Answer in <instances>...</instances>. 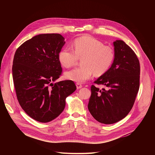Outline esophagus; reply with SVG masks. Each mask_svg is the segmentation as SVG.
<instances>
[{"instance_id": "esophagus-1", "label": "esophagus", "mask_w": 155, "mask_h": 155, "mask_svg": "<svg viewBox=\"0 0 155 155\" xmlns=\"http://www.w3.org/2000/svg\"><path fill=\"white\" fill-rule=\"evenodd\" d=\"M76 86H77V89L81 88H82V87H83V85H82V84H79V83H77V84H76Z\"/></svg>"}]
</instances>
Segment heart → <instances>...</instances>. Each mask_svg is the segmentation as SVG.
Here are the masks:
<instances>
[{"instance_id": "heart-1", "label": "heart", "mask_w": 155, "mask_h": 155, "mask_svg": "<svg viewBox=\"0 0 155 155\" xmlns=\"http://www.w3.org/2000/svg\"><path fill=\"white\" fill-rule=\"evenodd\" d=\"M75 52L65 48L58 53V60L63 67L70 68L82 58L83 66L75 68L64 73L67 79L75 82L83 83L90 79L94 73L102 75L110 68L115 58L114 49L95 38L83 36L73 43Z\"/></svg>"}]
</instances>
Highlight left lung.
<instances>
[{"instance_id": "8db88e82", "label": "left lung", "mask_w": 155, "mask_h": 155, "mask_svg": "<svg viewBox=\"0 0 155 155\" xmlns=\"http://www.w3.org/2000/svg\"><path fill=\"white\" fill-rule=\"evenodd\" d=\"M115 58L110 68L95 84L106 88L91 87L88 109L94 118L105 124L124 119L131 110L140 88V61L123 41L113 42Z\"/></svg>"}]
</instances>
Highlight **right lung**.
Returning <instances> with one entry per match:
<instances>
[{"label":"right lung","instance_id":"1","mask_svg":"<svg viewBox=\"0 0 155 155\" xmlns=\"http://www.w3.org/2000/svg\"><path fill=\"white\" fill-rule=\"evenodd\" d=\"M64 44L60 34H41L24 42L14 54L12 77L18 100L27 114L40 123L58 117L66 98L77 88L71 80L53 84L61 74L58 53Z\"/></svg>","mask_w":155,"mask_h":155}]
</instances>
